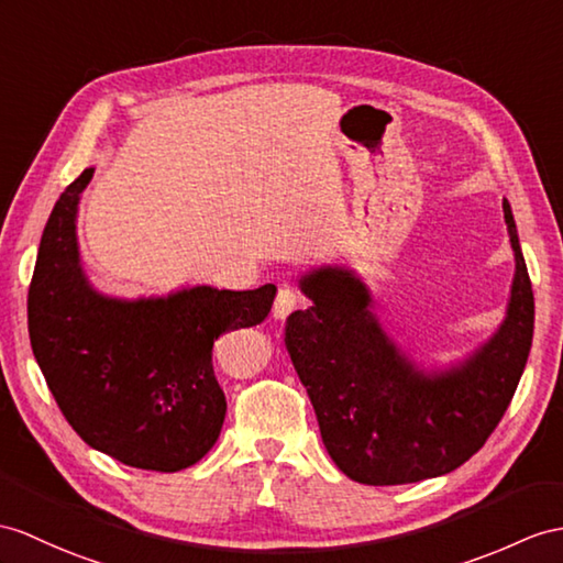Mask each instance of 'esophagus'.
<instances>
[{"mask_svg":"<svg viewBox=\"0 0 563 563\" xmlns=\"http://www.w3.org/2000/svg\"><path fill=\"white\" fill-rule=\"evenodd\" d=\"M298 303H300V294L294 289V286H282L277 298H274L272 314L277 320H286L298 308Z\"/></svg>","mask_w":563,"mask_h":563,"instance_id":"obj_1","label":"esophagus"}]
</instances>
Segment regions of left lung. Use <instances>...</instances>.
Masks as SVG:
<instances>
[{
    "label": "left lung",
    "instance_id": "obj_1",
    "mask_svg": "<svg viewBox=\"0 0 563 563\" xmlns=\"http://www.w3.org/2000/svg\"><path fill=\"white\" fill-rule=\"evenodd\" d=\"M504 219L516 255L506 320L485 346L446 373L424 375L396 349L351 269L320 267L300 279L312 306L289 314L284 344L329 456L355 483L406 485L456 471L504 418L534 327L532 284L506 200Z\"/></svg>",
    "mask_w": 563,
    "mask_h": 563
}]
</instances>
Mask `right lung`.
Masks as SVG:
<instances>
[{"instance_id":"1","label":"right lung","mask_w":563,"mask_h":563,"mask_svg":"<svg viewBox=\"0 0 563 563\" xmlns=\"http://www.w3.org/2000/svg\"><path fill=\"white\" fill-rule=\"evenodd\" d=\"M86 169L59 196L29 289V334L47 387L88 446L133 468L176 473L214 446L227 399L212 369L224 332L263 322L277 286H194L167 298L98 294L80 269L76 210Z\"/></svg>"}]
</instances>
